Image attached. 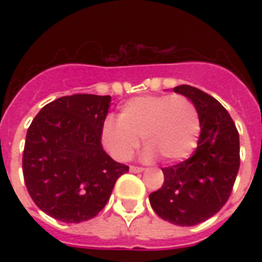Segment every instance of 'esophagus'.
Returning <instances> with one entry per match:
<instances>
[{
  "instance_id": "esophagus-1",
  "label": "esophagus",
  "mask_w": 262,
  "mask_h": 262,
  "mask_svg": "<svg viewBox=\"0 0 262 262\" xmlns=\"http://www.w3.org/2000/svg\"><path fill=\"white\" fill-rule=\"evenodd\" d=\"M130 172H143L144 168L143 167H136V166H130Z\"/></svg>"
}]
</instances>
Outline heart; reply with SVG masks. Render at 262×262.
<instances>
[{"label":"heart","mask_w":262,"mask_h":262,"mask_svg":"<svg viewBox=\"0 0 262 262\" xmlns=\"http://www.w3.org/2000/svg\"><path fill=\"white\" fill-rule=\"evenodd\" d=\"M197 107L183 95H144L132 98L119 108L118 121L107 118L100 132L103 148L115 160L126 162L143 137V159L158 155L175 163L191 155L200 136Z\"/></svg>","instance_id":"heart-1"}]
</instances>
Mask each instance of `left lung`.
Wrapping results in <instances>:
<instances>
[{
  "mask_svg": "<svg viewBox=\"0 0 262 262\" xmlns=\"http://www.w3.org/2000/svg\"><path fill=\"white\" fill-rule=\"evenodd\" d=\"M174 92L194 103L201 133L189 159L162 168L163 186L149 194V203L162 219L186 227L203 223L227 203L239 170V135L211 95L190 85H178Z\"/></svg>",
  "mask_w": 262,
  "mask_h": 262,
  "instance_id": "8db88e82",
  "label": "left lung"
}]
</instances>
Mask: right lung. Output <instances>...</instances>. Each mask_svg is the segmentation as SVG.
I'll return each instance as SVG.
<instances>
[{"label": "right lung", "mask_w": 262, "mask_h": 262, "mask_svg": "<svg viewBox=\"0 0 262 262\" xmlns=\"http://www.w3.org/2000/svg\"><path fill=\"white\" fill-rule=\"evenodd\" d=\"M111 96H62L39 111L28 127L23 174L31 199L51 217L81 223L102 211L117 179L129 171L102 147Z\"/></svg>", "instance_id": "right-lung-1"}]
</instances>
